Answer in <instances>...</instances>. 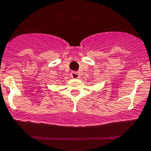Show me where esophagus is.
<instances>
[{
    "label": "esophagus",
    "instance_id": "obj_1",
    "mask_svg": "<svg viewBox=\"0 0 151 151\" xmlns=\"http://www.w3.org/2000/svg\"><path fill=\"white\" fill-rule=\"evenodd\" d=\"M70 76H71L72 78H74V79H78V78L80 77L79 73H78V72H76V71L71 72Z\"/></svg>",
    "mask_w": 151,
    "mask_h": 151
}]
</instances>
